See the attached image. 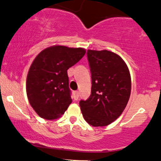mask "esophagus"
I'll return each mask as SVG.
<instances>
[{
  "label": "esophagus",
  "instance_id": "esophagus-1",
  "mask_svg": "<svg viewBox=\"0 0 161 161\" xmlns=\"http://www.w3.org/2000/svg\"><path fill=\"white\" fill-rule=\"evenodd\" d=\"M79 96V92L78 91H75L73 92V98H74V100H75V101L78 100Z\"/></svg>",
  "mask_w": 161,
  "mask_h": 161
}]
</instances>
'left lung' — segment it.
I'll list each match as a JSON object with an SVG mask.
<instances>
[{"label":"left lung","mask_w":161,"mask_h":161,"mask_svg":"<svg viewBox=\"0 0 161 161\" xmlns=\"http://www.w3.org/2000/svg\"><path fill=\"white\" fill-rule=\"evenodd\" d=\"M92 75L89 97L79 101L82 116L93 126H104L123 113L131 93V77L126 64L111 51H87Z\"/></svg>","instance_id":"obj_1"}]
</instances>
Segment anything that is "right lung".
<instances>
[{"mask_svg":"<svg viewBox=\"0 0 161 161\" xmlns=\"http://www.w3.org/2000/svg\"><path fill=\"white\" fill-rule=\"evenodd\" d=\"M86 50L56 45L38 54L29 68L26 93L31 106L45 119L59 118L72 103L67 69L78 63Z\"/></svg>","mask_w":161,"mask_h":161,"instance_id":"obj_1","label":"right lung"}]
</instances>
